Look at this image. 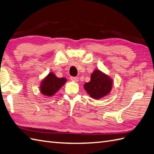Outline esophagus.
<instances>
[{
  "mask_svg": "<svg viewBox=\"0 0 154 154\" xmlns=\"http://www.w3.org/2000/svg\"><path fill=\"white\" fill-rule=\"evenodd\" d=\"M71 80H72L74 82H78V78L76 76H71L70 77Z\"/></svg>",
  "mask_w": 154,
  "mask_h": 154,
  "instance_id": "esophagus-1",
  "label": "esophagus"
}]
</instances>
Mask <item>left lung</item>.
Here are the masks:
<instances>
[{"mask_svg": "<svg viewBox=\"0 0 154 154\" xmlns=\"http://www.w3.org/2000/svg\"><path fill=\"white\" fill-rule=\"evenodd\" d=\"M112 82L107 75L100 70H95L91 75V80L84 84V89L92 98L100 99L111 91Z\"/></svg>", "mask_w": 154, "mask_h": 154, "instance_id": "8db88e82", "label": "left lung"}]
</instances>
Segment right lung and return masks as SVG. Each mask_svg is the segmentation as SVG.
<instances>
[{
    "mask_svg": "<svg viewBox=\"0 0 154 154\" xmlns=\"http://www.w3.org/2000/svg\"><path fill=\"white\" fill-rule=\"evenodd\" d=\"M66 82L64 78H57L54 74L51 72L42 82L40 90L42 94L47 96H52L62 87Z\"/></svg>",
    "mask_w": 154,
    "mask_h": 154,
    "instance_id": "1",
    "label": "right lung"
}]
</instances>
